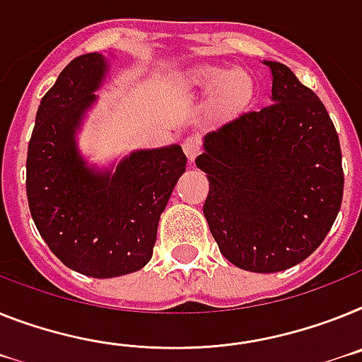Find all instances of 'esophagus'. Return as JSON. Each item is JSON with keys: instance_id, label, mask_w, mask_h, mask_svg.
Instances as JSON below:
<instances>
[{"instance_id": "obj_1", "label": "esophagus", "mask_w": 362, "mask_h": 362, "mask_svg": "<svg viewBox=\"0 0 362 362\" xmlns=\"http://www.w3.org/2000/svg\"><path fill=\"white\" fill-rule=\"evenodd\" d=\"M182 148H184L186 156L189 158L191 162H193V160H195V158L202 153V144H200V138L195 134L187 136V138L182 141Z\"/></svg>"}]
</instances>
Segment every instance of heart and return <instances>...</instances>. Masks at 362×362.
<instances>
[{
    "label": "heart",
    "mask_w": 362,
    "mask_h": 362,
    "mask_svg": "<svg viewBox=\"0 0 362 362\" xmlns=\"http://www.w3.org/2000/svg\"><path fill=\"white\" fill-rule=\"evenodd\" d=\"M191 81L195 84L218 83V97L224 103H241L250 93V78L241 69L202 66L191 73Z\"/></svg>",
    "instance_id": "1"
}]
</instances>
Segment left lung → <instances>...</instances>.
I'll use <instances>...</instances> for the list:
<instances>
[{"instance_id":"left-lung-1","label":"left lung","mask_w":362,"mask_h":362,"mask_svg":"<svg viewBox=\"0 0 362 362\" xmlns=\"http://www.w3.org/2000/svg\"><path fill=\"white\" fill-rule=\"evenodd\" d=\"M272 71V103L206 136L204 217L218 250L250 272H279L326 239L344 191L342 154L326 106L287 66Z\"/></svg>"}]
</instances>
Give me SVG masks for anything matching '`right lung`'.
I'll use <instances>...</instances> for the list:
<instances>
[{
    "instance_id": "obj_1",
    "label": "right lung",
    "mask_w": 362,
    "mask_h": 362,
    "mask_svg": "<svg viewBox=\"0 0 362 362\" xmlns=\"http://www.w3.org/2000/svg\"><path fill=\"white\" fill-rule=\"evenodd\" d=\"M105 71L99 53L62 69L42 97L27 151V200L38 232L64 265L92 278L147 265L160 215L187 162L173 145L134 153L114 175L84 167L73 134Z\"/></svg>"
}]
</instances>
